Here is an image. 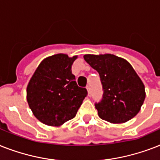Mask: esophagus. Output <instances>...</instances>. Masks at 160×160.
Wrapping results in <instances>:
<instances>
[{
    "label": "esophagus",
    "mask_w": 160,
    "mask_h": 160,
    "mask_svg": "<svg viewBox=\"0 0 160 160\" xmlns=\"http://www.w3.org/2000/svg\"><path fill=\"white\" fill-rule=\"evenodd\" d=\"M86 89L88 90V95L91 96V91H90V87H89V85H87Z\"/></svg>",
    "instance_id": "esophagus-1"
}]
</instances>
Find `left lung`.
<instances>
[{
	"instance_id": "obj_1",
	"label": "left lung",
	"mask_w": 160,
	"mask_h": 160,
	"mask_svg": "<svg viewBox=\"0 0 160 160\" xmlns=\"http://www.w3.org/2000/svg\"><path fill=\"white\" fill-rule=\"evenodd\" d=\"M84 58L100 78L102 97L94 103L99 118L111 123L126 122L134 118L143 104L145 92L129 62L112 54H88Z\"/></svg>"
}]
</instances>
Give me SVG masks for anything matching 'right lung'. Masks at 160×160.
Masks as SVG:
<instances>
[{
  "label": "right lung",
  "mask_w": 160,
  "mask_h": 160,
  "mask_svg": "<svg viewBox=\"0 0 160 160\" xmlns=\"http://www.w3.org/2000/svg\"><path fill=\"white\" fill-rule=\"evenodd\" d=\"M77 57L57 54L44 59L27 87V101L41 122L48 126L62 125L76 117L88 94L79 87L71 72Z\"/></svg>",
  "instance_id": "1"
}]
</instances>
